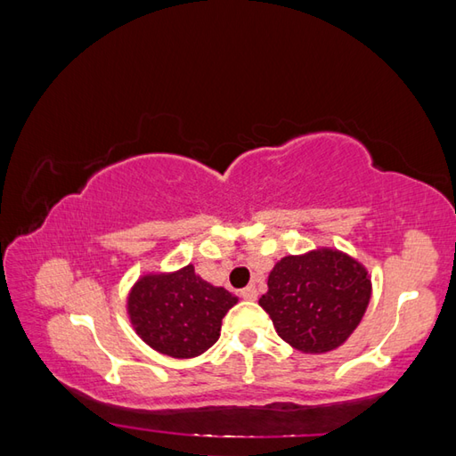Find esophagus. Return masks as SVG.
I'll return each mask as SVG.
<instances>
[{"label":"esophagus","mask_w":456,"mask_h":456,"mask_svg":"<svg viewBox=\"0 0 456 456\" xmlns=\"http://www.w3.org/2000/svg\"><path fill=\"white\" fill-rule=\"evenodd\" d=\"M240 298H245V300H256L258 298V292H256L253 284H251V287L240 290Z\"/></svg>","instance_id":"1"}]
</instances>
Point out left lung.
<instances>
[{
  "mask_svg": "<svg viewBox=\"0 0 456 456\" xmlns=\"http://www.w3.org/2000/svg\"><path fill=\"white\" fill-rule=\"evenodd\" d=\"M371 282L360 263L332 248L284 256L269 274L258 305L276 334L306 354H324L347 340L360 324Z\"/></svg>",
  "mask_w": 456,
  "mask_h": 456,
  "instance_id": "obj_1",
  "label": "left lung"
}]
</instances>
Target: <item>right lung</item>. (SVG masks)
Instances as JSON below:
<instances>
[{
	"label": "right lung",
	"mask_w": 456,
	"mask_h": 456,
	"mask_svg": "<svg viewBox=\"0 0 456 456\" xmlns=\"http://www.w3.org/2000/svg\"><path fill=\"white\" fill-rule=\"evenodd\" d=\"M237 297L205 282L187 265L172 274L144 276L128 297L136 334L156 352L195 358L217 342L221 320Z\"/></svg>",
	"instance_id": "obj_1"
}]
</instances>
